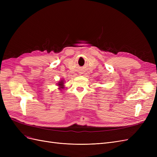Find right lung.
I'll return each mask as SVG.
<instances>
[{
	"mask_svg": "<svg viewBox=\"0 0 157 157\" xmlns=\"http://www.w3.org/2000/svg\"><path fill=\"white\" fill-rule=\"evenodd\" d=\"M58 85L60 86V88H63V81L59 82V83H58Z\"/></svg>",
	"mask_w": 157,
	"mask_h": 157,
	"instance_id": "1",
	"label": "right lung"
}]
</instances>
